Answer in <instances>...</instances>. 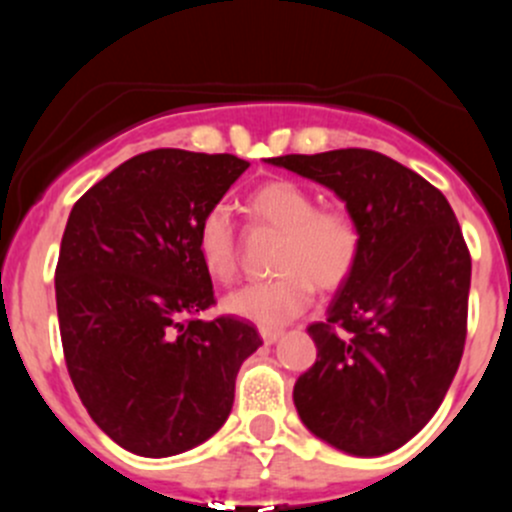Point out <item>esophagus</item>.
I'll return each instance as SVG.
<instances>
[{
    "label": "esophagus",
    "instance_id": "1",
    "mask_svg": "<svg viewBox=\"0 0 512 512\" xmlns=\"http://www.w3.org/2000/svg\"><path fill=\"white\" fill-rule=\"evenodd\" d=\"M260 337L265 339V344H275L282 337V329H260Z\"/></svg>",
    "mask_w": 512,
    "mask_h": 512
}]
</instances>
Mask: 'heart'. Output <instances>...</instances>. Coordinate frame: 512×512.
Here are the masks:
<instances>
[{"mask_svg": "<svg viewBox=\"0 0 512 512\" xmlns=\"http://www.w3.org/2000/svg\"><path fill=\"white\" fill-rule=\"evenodd\" d=\"M252 223L280 232L272 270L277 277L252 282L225 297L223 309L262 329L297 319L312 304L314 287L334 292L352 280L361 257V227L342 208H319L317 198L292 180H270L245 203ZM195 250L213 280L232 282L240 267L237 230L223 203L210 205L195 227Z\"/></svg>", "mask_w": 512, "mask_h": 512, "instance_id": "heart-1", "label": "heart"}]
</instances>
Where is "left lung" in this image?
<instances>
[{
    "label": "left lung",
    "instance_id": "left-lung-1",
    "mask_svg": "<svg viewBox=\"0 0 512 512\" xmlns=\"http://www.w3.org/2000/svg\"><path fill=\"white\" fill-rule=\"evenodd\" d=\"M332 188L361 227V257L294 384L304 426L352 456H384L441 406L466 347L471 252L446 195L366 148L267 158Z\"/></svg>",
    "mask_w": 512,
    "mask_h": 512
}]
</instances>
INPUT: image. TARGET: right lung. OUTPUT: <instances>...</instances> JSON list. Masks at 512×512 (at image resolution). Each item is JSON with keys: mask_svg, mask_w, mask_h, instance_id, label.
Wrapping results in <instances>:
<instances>
[{"mask_svg": "<svg viewBox=\"0 0 512 512\" xmlns=\"http://www.w3.org/2000/svg\"><path fill=\"white\" fill-rule=\"evenodd\" d=\"M247 165L156 148L71 208L56 262L66 369L96 426L138 456L208 441L230 416L242 361L262 344L245 319H198L215 294L195 227Z\"/></svg>", "mask_w": 512, "mask_h": 512, "instance_id": "1", "label": "right lung"}]
</instances>
